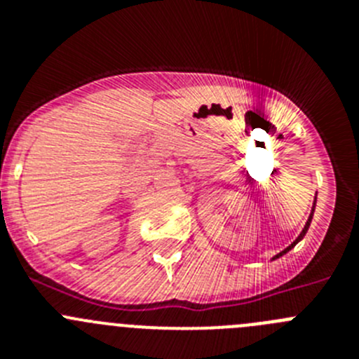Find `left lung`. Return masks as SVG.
<instances>
[{
  "mask_svg": "<svg viewBox=\"0 0 359 359\" xmlns=\"http://www.w3.org/2000/svg\"><path fill=\"white\" fill-rule=\"evenodd\" d=\"M313 212H315V207H313ZM313 212H311V215H309V219H307V223H306V226H304L302 233H300V236H298V237H297V241H294V243H293V244H291L290 248H286V250H284V252H282V253H278V255H275V259H277V257H280V255H284V253H286V252H290V250H291V248H293V246H294V244H297V243H298V241H300V239H304V236H306V231H307V228H309V224H311V219H313Z\"/></svg>",
  "mask_w": 359,
  "mask_h": 359,
  "instance_id": "8db88e82",
  "label": "left lung"
}]
</instances>
